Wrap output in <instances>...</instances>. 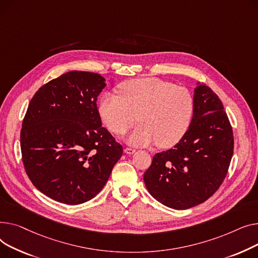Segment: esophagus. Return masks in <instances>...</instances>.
Listing matches in <instances>:
<instances>
[{"label":"esophagus","mask_w":258,"mask_h":258,"mask_svg":"<svg viewBox=\"0 0 258 258\" xmlns=\"http://www.w3.org/2000/svg\"><path fill=\"white\" fill-rule=\"evenodd\" d=\"M135 149H133V148H125L124 149V152L125 153H127V154H133V153H135Z\"/></svg>","instance_id":"obj_1"}]
</instances>
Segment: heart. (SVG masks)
<instances>
[{
    "mask_svg": "<svg viewBox=\"0 0 258 258\" xmlns=\"http://www.w3.org/2000/svg\"><path fill=\"white\" fill-rule=\"evenodd\" d=\"M118 95L105 94L99 111L115 134H124L138 120L142 123L129 136L138 146L153 143L160 148L178 144L188 131L195 112L189 90L158 78L132 79L118 87Z\"/></svg>",
    "mask_w": 258,
    "mask_h": 258,
    "instance_id": "b5f03b06",
    "label": "heart"
}]
</instances>
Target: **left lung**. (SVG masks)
Wrapping results in <instances>:
<instances>
[{
    "label": "left lung",
    "mask_w": 258,
    "mask_h": 258,
    "mask_svg": "<svg viewBox=\"0 0 258 258\" xmlns=\"http://www.w3.org/2000/svg\"><path fill=\"white\" fill-rule=\"evenodd\" d=\"M194 100V117L184 138L155 154L144 175L151 196L174 209L210 198L223 183L233 155L232 127L218 95L201 83Z\"/></svg>",
    "instance_id": "obj_1"
}]
</instances>
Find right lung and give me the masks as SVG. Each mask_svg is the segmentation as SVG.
Segmentation results:
<instances>
[{
	"label": "right lung",
	"instance_id": "right-lung-1",
	"mask_svg": "<svg viewBox=\"0 0 258 258\" xmlns=\"http://www.w3.org/2000/svg\"><path fill=\"white\" fill-rule=\"evenodd\" d=\"M101 75L72 71L42 85L28 106L21 130L25 171L49 198L76 205L104 187L123 147L102 127L97 98Z\"/></svg>",
	"mask_w": 258,
	"mask_h": 258
}]
</instances>
